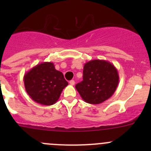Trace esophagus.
I'll list each match as a JSON object with an SVG mask.
<instances>
[{
	"mask_svg": "<svg viewBox=\"0 0 151 151\" xmlns=\"http://www.w3.org/2000/svg\"><path fill=\"white\" fill-rule=\"evenodd\" d=\"M69 84L71 85H74V84H75V82H74V80H71V81L69 82Z\"/></svg>",
	"mask_w": 151,
	"mask_h": 151,
	"instance_id": "1",
	"label": "esophagus"
}]
</instances>
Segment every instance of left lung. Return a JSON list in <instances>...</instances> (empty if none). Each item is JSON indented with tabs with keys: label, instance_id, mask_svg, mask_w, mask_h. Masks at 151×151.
Listing matches in <instances>:
<instances>
[{
	"label": "left lung",
	"instance_id": "left-lung-1",
	"mask_svg": "<svg viewBox=\"0 0 151 151\" xmlns=\"http://www.w3.org/2000/svg\"><path fill=\"white\" fill-rule=\"evenodd\" d=\"M119 82L118 70L112 63L104 60L87 62L83 68V80L75 85L85 102L98 104L110 98Z\"/></svg>",
	"mask_w": 151,
	"mask_h": 151
}]
</instances>
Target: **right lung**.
<instances>
[{"instance_id":"obj_1","label":"right lung","mask_w":151,"mask_h":151,"mask_svg":"<svg viewBox=\"0 0 151 151\" xmlns=\"http://www.w3.org/2000/svg\"><path fill=\"white\" fill-rule=\"evenodd\" d=\"M25 91L38 104H54L63 88L68 85L63 73L55 69L54 63L44 62L36 65L24 75Z\"/></svg>"}]
</instances>
